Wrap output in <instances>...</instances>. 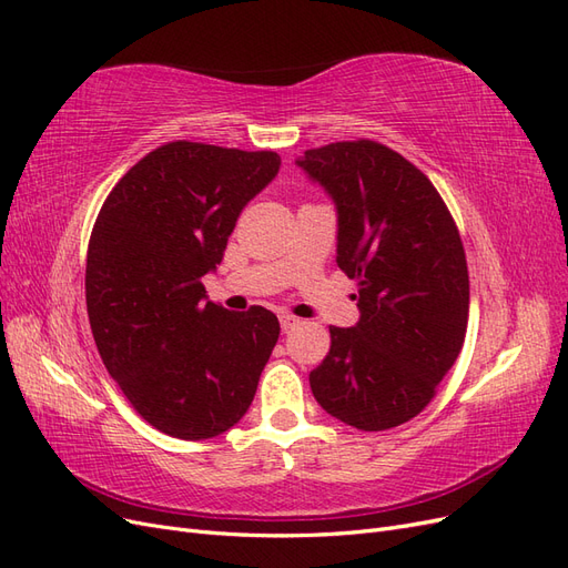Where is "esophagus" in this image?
<instances>
[{
    "label": "esophagus",
    "instance_id": "obj_1",
    "mask_svg": "<svg viewBox=\"0 0 568 568\" xmlns=\"http://www.w3.org/2000/svg\"><path fill=\"white\" fill-rule=\"evenodd\" d=\"M298 317H294V315H288V313H284V315H280V324H282V332H291L294 329V326H298Z\"/></svg>",
    "mask_w": 568,
    "mask_h": 568
}]
</instances>
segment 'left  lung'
Returning a JSON list of instances; mask_svg holds the SVG:
<instances>
[{
  "instance_id": "8db88e82",
  "label": "left lung",
  "mask_w": 568,
  "mask_h": 568,
  "mask_svg": "<svg viewBox=\"0 0 568 568\" xmlns=\"http://www.w3.org/2000/svg\"><path fill=\"white\" fill-rule=\"evenodd\" d=\"M296 163L336 205V263L359 307L351 329L329 326L313 395L338 422L386 432L432 403L462 351L469 272L457 225L432 180L379 142L307 149Z\"/></svg>"
}]
</instances>
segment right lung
Listing matches in <instances>:
<instances>
[{
    "mask_svg": "<svg viewBox=\"0 0 568 568\" xmlns=\"http://www.w3.org/2000/svg\"><path fill=\"white\" fill-rule=\"evenodd\" d=\"M280 165L274 151L168 142L120 178L97 215L84 270L94 343L130 405L168 436L232 428L280 338L277 315L230 313L201 282Z\"/></svg>",
    "mask_w": 568,
    "mask_h": 568,
    "instance_id": "right-lung-1",
    "label": "right lung"
}]
</instances>
